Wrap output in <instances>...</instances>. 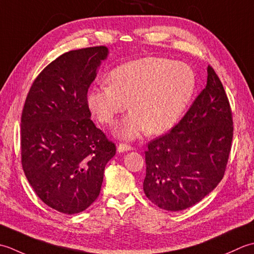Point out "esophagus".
<instances>
[{
  "mask_svg": "<svg viewBox=\"0 0 254 254\" xmlns=\"http://www.w3.org/2000/svg\"><path fill=\"white\" fill-rule=\"evenodd\" d=\"M133 148L131 146H129L127 143H120L117 146V151L118 152H125V151H129V150H132Z\"/></svg>",
  "mask_w": 254,
  "mask_h": 254,
  "instance_id": "34e87169",
  "label": "esophagus"
}]
</instances>
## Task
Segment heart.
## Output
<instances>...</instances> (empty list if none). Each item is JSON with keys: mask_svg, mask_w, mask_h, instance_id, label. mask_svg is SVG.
Returning <instances> with one entry per match:
<instances>
[{"mask_svg": "<svg viewBox=\"0 0 254 254\" xmlns=\"http://www.w3.org/2000/svg\"><path fill=\"white\" fill-rule=\"evenodd\" d=\"M108 82L92 87L87 105L102 124L112 125L129 102L132 112L120 124L117 133L132 139L144 130L162 133L177 124L192 97L195 75L183 62L147 57L118 65Z\"/></svg>", "mask_w": 254, "mask_h": 254, "instance_id": "obj_1", "label": "heart"}]
</instances>
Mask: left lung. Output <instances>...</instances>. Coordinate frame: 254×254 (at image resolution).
Listing matches in <instances>:
<instances>
[{"instance_id": "left-lung-1", "label": "left lung", "mask_w": 254, "mask_h": 254, "mask_svg": "<svg viewBox=\"0 0 254 254\" xmlns=\"http://www.w3.org/2000/svg\"><path fill=\"white\" fill-rule=\"evenodd\" d=\"M231 108L215 70L169 133L148 143L143 190L154 205L179 211L203 199L224 178L234 136Z\"/></svg>"}]
</instances>
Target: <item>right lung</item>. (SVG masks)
<instances>
[{
    "label": "right lung",
    "mask_w": 254,
    "mask_h": 254,
    "mask_svg": "<svg viewBox=\"0 0 254 254\" xmlns=\"http://www.w3.org/2000/svg\"><path fill=\"white\" fill-rule=\"evenodd\" d=\"M105 46L71 50L40 72L20 120L24 173L38 197L66 215L85 210L98 197L115 143L91 121L87 90Z\"/></svg>",
    "instance_id": "obj_1"
}]
</instances>
